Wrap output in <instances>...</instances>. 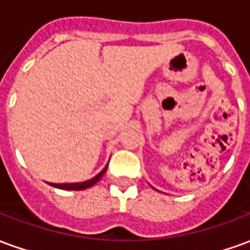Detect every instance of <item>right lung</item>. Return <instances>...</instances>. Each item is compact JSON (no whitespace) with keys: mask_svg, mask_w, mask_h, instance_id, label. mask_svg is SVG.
<instances>
[{"mask_svg":"<svg viewBox=\"0 0 250 250\" xmlns=\"http://www.w3.org/2000/svg\"><path fill=\"white\" fill-rule=\"evenodd\" d=\"M108 166V165H107ZM107 166L100 171V173L96 175V177H93L92 179H89V181H85V182H80V184H49L51 186H55V188H62V190H84V188H88L93 186V185L96 184L100 181V178L103 177L104 173L107 171Z\"/></svg>","mask_w":250,"mask_h":250,"instance_id":"1","label":"right lung"}]
</instances>
